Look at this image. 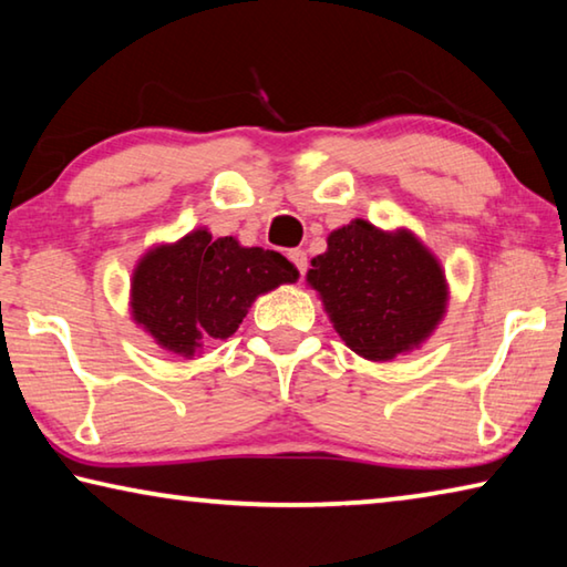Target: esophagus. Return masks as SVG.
I'll use <instances>...</instances> for the list:
<instances>
[{"label": "esophagus", "instance_id": "34e87169", "mask_svg": "<svg viewBox=\"0 0 567 567\" xmlns=\"http://www.w3.org/2000/svg\"><path fill=\"white\" fill-rule=\"evenodd\" d=\"M290 260L295 262L297 272L305 275V270H307V252H305V249H290Z\"/></svg>", "mask_w": 567, "mask_h": 567}]
</instances>
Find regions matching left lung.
I'll use <instances>...</instances> for the list:
<instances>
[{"label": "left lung", "instance_id": "8db88e82", "mask_svg": "<svg viewBox=\"0 0 567 567\" xmlns=\"http://www.w3.org/2000/svg\"><path fill=\"white\" fill-rule=\"evenodd\" d=\"M310 265L305 280L334 332L370 362L422 348L447 312L443 265L408 227L382 229L352 219L332 229L328 249Z\"/></svg>", "mask_w": 567, "mask_h": 567}]
</instances>
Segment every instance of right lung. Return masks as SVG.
<instances>
[{
  "label": "right lung",
  "instance_id": "1",
  "mask_svg": "<svg viewBox=\"0 0 567 567\" xmlns=\"http://www.w3.org/2000/svg\"><path fill=\"white\" fill-rule=\"evenodd\" d=\"M297 267L275 249L245 247L197 227L175 243L152 245L130 280V315L155 344L179 358L227 340L260 295L297 282Z\"/></svg>",
  "mask_w": 567,
  "mask_h": 567
}]
</instances>
